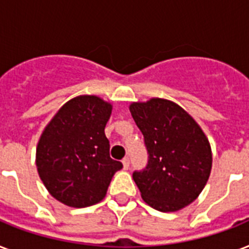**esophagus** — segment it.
Returning a JSON list of instances; mask_svg holds the SVG:
<instances>
[{"label": "esophagus", "instance_id": "34e87169", "mask_svg": "<svg viewBox=\"0 0 249 249\" xmlns=\"http://www.w3.org/2000/svg\"><path fill=\"white\" fill-rule=\"evenodd\" d=\"M129 164H130V161H129V158H124V159H123V165H124V169H128Z\"/></svg>", "mask_w": 249, "mask_h": 249}]
</instances>
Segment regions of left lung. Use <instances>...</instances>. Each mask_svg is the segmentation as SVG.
<instances>
[{
    "instance_id": "1",
    "label": "left lung",
    "mask_w": 249,
    "mask_h": 249,
    "mask_svg": "<svg viewBox=\"0 0 249 249\" xmlns=\"http://www.w3.org/2000/svg\"><path fill=\"white\" fill-rule=\"evenodd\" d=\"M129 109L148 152L146 168L133 173L142 199L160 212H176L191 204L212 169L204 132L185 109L168 99L134 102Z\"/></svg>"
}]
</instances>
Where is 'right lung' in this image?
<instances>
[{
	"mask_svg": "<svg viewBox=\"0 0 249 249\" xmlns=\"http://www.w3.org/2000/svg\"><path fill=\"white\" fill-rule=\"evenodd\" d=\"M112 106L97 95H80L46 125L37 144L41 181L60 203L85 208L103 200L113 174L123 168L109 158L105 128Z\"/></svg>",
	"mask_w": 249,
	"mask_h": 249,
	"instance_id": "right-lung-1",
	"label": "right lung"
}]
</instances>
